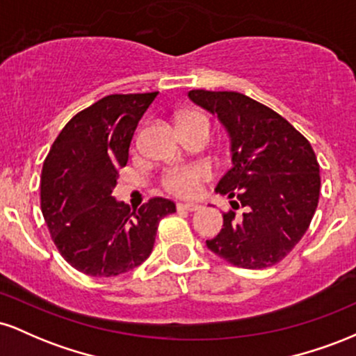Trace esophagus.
I'll use <instances>...</instances> for the list:
<instances>
[{"label":"esophagus","mask_w":356,"mask_h":356,"mask_svg":"<svg viewBox=\"0 0 356 356\" xmlns=\"http://www.w3.org/2000/svg\"><path fill=\"white\" fill-rule=\"evenodd\" d=\"M179 211H187V212H195L201 209V204L197 202H179L177 204Z\"/></svg>","instance_id":"esophagus-1"}]
</instances>
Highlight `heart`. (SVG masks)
Segmentation results:
<instances>
[{
  "label": "heart",
  "mask_w": 356,
  "mask_h": 356,
  "mask_svg": "<svg viewBox=\"0 0 356 356\" xmlns=\"http://www.w3.org/2000/svg\"><path fill=\"white\" fill-rule=\"evenodd\" d=\"M179 127L184 125H199L209 132V120L201 113H184L179 117ZM209 170L202 165H191V167H177L167 172L164 177V186L167 191H170L175 195L189 197L201 189L202 182L209 179Z\"/></svg>",
  "instance_id": "1"
}]
</instances>
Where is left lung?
Masks as SVG:
<instances>
[{
    "label": "left lung",
    "instance_id": "1",
    "mask_svg": "<svg viewBox=\"0 0 356 356\" xmlns=\"http://www.w3.org/2000/svg\"><path fill=\"white\" fill-rule=\"evenodd\" d=\"M195 105L218 117L232 167L216 186L231 199L222 229L207 248L238 268L280 263L308 231L320 199V165L312 144L275 110L238 92L191 90Z\"/></svg>",
    "mask_w": 356,
    "mask_h": 356
}]
</instances>
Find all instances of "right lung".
Instances as JSON below:
<instances>
[{"label": "right lung", "instance_id": "add662e5", "mask_svg": "<svg viewBox=\"0 0 356 356\" xmlns=\"http://www.w3.org/2000/svg\"><path fill=\"white\" fill-rule=\"evenodd\" d=\"M159 92L108 95L63 127L43 162L44 222L60 254L88 276H117L152 252L157 226L175 212L154 197L138 211L112 195L138 122Z\"/></svg>", "mask_w": 356, "mask_h": 356}]
</instances>
